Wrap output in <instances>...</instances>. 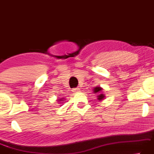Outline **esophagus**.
Returning a JSON list of instances; mask_svg holds the SVG:
<instances>
[{"instance_id":"34e87169","label":"esophagus","mask_w":154,"mask_h":154,"mask_svg":"<svg viewBox=\"0 0 154 154\" xmlns=\"http://www.w3.org/2000/svg\"><path fill=\"white\" fill-rule=\"evenodd\" d=\"M72 91L73 93H78V92L80 91V89L79 88H72Z\"/></svg>"}]
</instances>
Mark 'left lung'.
I'll use <instances>...</instances> for the list:
<instances>
[{
  "label": "left lung",
  "instance_id": "8db88e82",
  "mask_svg": "<svg viewBox=\"0 0 154 154\" xmlns=\"http://www.w3.org/2000/svg\"><path fill=\"white\" fill-rule=\"evenodd\" d=\"M102 90V89L100 88V87H96V88H94V91L95 92V94H96L97 92H99L100 93V91H101ZM104 94H100L98 96H97V97H98V99L99 100H103L104 98Z\"/></svg>",
  "mask_w": 154,
  "mask_h": 154
}]
</instances>
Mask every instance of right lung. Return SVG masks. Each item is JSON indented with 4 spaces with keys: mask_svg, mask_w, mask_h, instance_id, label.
Segmentation results:
<instances>
[{
    "mask_svg": "<svg viewBox=\"0 0 154 154\" xmlns=\"http://www.w3.org/2000/svg\"><path fill=\"white\" fill-rule=\"evenodd\" d=\"M62 100V99H60V100H59V101H62V100Z\"/></svg>",
    "mask_w": 154,
    "mask_h": 154,
    "instance_id": "1",
    "label": "right lung"
}]
</instances>
